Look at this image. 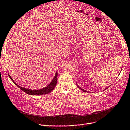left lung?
Returning a JSON list of instances; mask_svg holds the SVG:
<instances>
[{
	"instance_id": "1",
	"label": "left lung",
	"mask_w": 130,
	"mask_h": 130,
	"mask_svg": "<svg viewBox=\"0 0 130 130\" xmlns=\"http://www.w3.org/2000/svg\"><path fill=\"white\" fill-rule=\"evenodd\" d=\"M76 85H77V87H78V88H79V89H80V90H82V91H83V92H87V91H86V90H83V89H82V88H81V87H79V86H78V85H77V83H76ZM108 86V87H107V88H106V89H108V87H109V86ZM106 89H105V90H106Z\"/></svg>"
}]
</instances>
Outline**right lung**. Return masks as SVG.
I'll return each mask as SVG.
<instances>
[{"label":"right lung","mask_w":130,"mask_h":130,"mask_svg":"<svg viewBox=\"0 0 130 130\" xmlns=\"http://www.w3.org/2000/svg\"><path fill=\"white\" fill-rule=\"evenodd\" d=\"M8 76H9V77L10 78V79H11V80L18 87H19L21 90L23 91V92H24L25 93H27V94H29V95H40L48 94V93H50L54 89V88L55 87V86L56 85L57 79H58V72L56 71L55 73V75L54 76V77L53 78L52 80L51 81V82L47 86L43 88V89H41L31 90L30 89H27V88H23V87L20 86L14 82V80L12 79V78L11 77V76L9 75V74H8Z\"/></svg>","instance_id":"right-lung-1"}]
</instances>
